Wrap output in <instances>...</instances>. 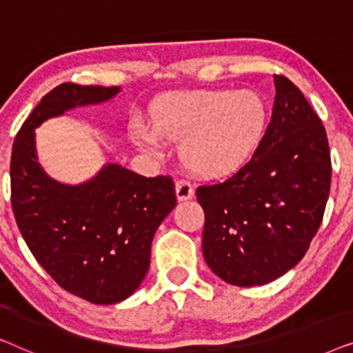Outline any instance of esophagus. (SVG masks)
<instances>
[{"label": "esophagus", "instance_id": "obj_1", "mask_svg": "<svg viewBox=\"0 0 353 353\" xmlns=\"http://www.w3.org/2000/svg\"><path fill=\"white\" fill-rule=\"evenodd\" d=\"M175 192L178 201H188L194 197V188H192L191 183L186 180H176Z\"/></svg>", "mask_w": 353, "mask_h": 353}]
</instances>
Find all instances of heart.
I'll use <instances>...</instances> for the list:
<instances>
[{"mask_svg": "<svg viewBox=\"0 0 353 353\" xmlns=\"http://www.w3.org/2000/svg\"><path fill=\"white\" fill-rule=\"evenodd\" d=\"M267 122V104L255 91H191L163 99L154 112V132L139 130V141L149 149H157L159 137L181 141L180 156L190 170L219 178L250 161Z\"/></svg>", "mask_w": 353, "mask_h": 353, "instance_id": "1", "label": "heart"}]
</instances>
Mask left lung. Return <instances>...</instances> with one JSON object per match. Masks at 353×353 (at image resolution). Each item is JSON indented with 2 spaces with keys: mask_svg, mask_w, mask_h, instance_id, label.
Instances as JSON below:
<instances>
[{
  "mask_svg": "<svg viewBox=\"0 0 353 353\" xmlns=\"http://www.w3.org/2000/svg\"><path fill=\"white\" fill-rule=\"evenodd\" d=\"M273 114L257 151L233 176L201 185L202 254L233 286H262L301 262L320 228L331 186L321 120L302 91L274 75Z\"/></svg>",
  "mask_w": 353,
  "mask_h": 353,
  "instance_id": "obj_1",
  "label": "left lung"
}]
</instances>
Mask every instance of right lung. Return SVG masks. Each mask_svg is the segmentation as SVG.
<instances>
[{
    "label": "right lung",
    "mask_w": 353,
    "mask_h": 353,
    "mask_svg": "<svg viewBox=\"0 0 353 353\" xmlns=\"http://www.w3.org/2000/svg\"><path fill=\"white\" fill-rule=\"evenodd\" d=\"M119 91L56 86L23 122L11 156L12 212L28 249L61 288L98 305L123 301L141 284L156 230L176 204L175 185L168 175L148 178L117 163L81 185H62L37 162L33 130Z\"/></svg>",
    "instance_id": "right-lung-1"
}]
</instances>
